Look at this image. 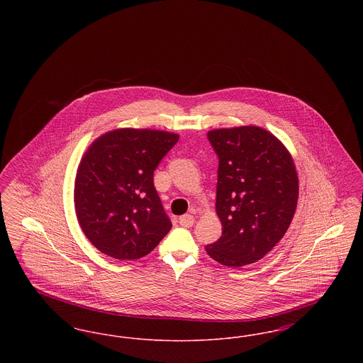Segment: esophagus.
Masks as SVG:
<instances>
[{
    "label": "esophagus",
    "instance_id": "34e87169",
    "mask_svg": "<svg viewBox=\"0 0 363 363\" xmlns=\"http://www.w3.org/2000/svg\"><path fill=\"white\" fill-rule=\"evenodd\" d=\"M193 223H194L193 215L186 213V215H182V216L179 218V225H182V227H191Z\"/></svg>",
    "mask_w": 363,
    "mask_h": 363
}]
</instances>
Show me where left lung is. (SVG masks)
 Listing matches in <instances>:
<instances>
[{
  "instance_id": "obj_1",
  "label": "left lung",
  "mask_w": 363,
  "mask_h": 363,
  "mask_svg": "<svg viewBox=\"0 0 363 363\" xmlns=\"http://www.w3.org/2000/svg\"><path fill=\"white\" fill-rule=\"evenodd\" d=\"M208 138L219 156L216 213L223 233L206 250L219 264L240 268L284 237L298 203V174L289 150L264 128H220Z\"/></svg>"
}]
</instances>
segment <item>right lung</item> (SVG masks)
Masks as SVG:
<instances>
[{
	"label": "right lung",
	"instance_id": "obj_1",
	"mask_svg": "<svg viewBox=\"0 0 363 363\" xmlns=\"http://www.w3.org/2000/svg\"><path fill=\"white\" fill-rule=\"evenodd\" d=\"M179 135L121 128L86 148L74 179V211L89 242L116 259L151 253L172 230L154 172Z\"/></svg>",
	"mask_w": 363,
	"mask_h": 363
}]
</instances>
